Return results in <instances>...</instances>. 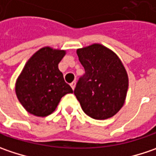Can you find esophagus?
I'll use <instances>...</instances> for the list:
<instances>
[{"label":"esophagus","mask_w":156,"mask_h":156,"mask_svg":"<svg viewBox=\"0 0 156 156\" xmlns=\"http://www.w3.org/2000/svg\"><path fill=\"white\" fill-rule=\"evenodd\" d=\"M75 86H76V81H73L72 83H71V87L74 90L75 89Z\"/></svg>","instance_id":"obj_1"}]
</instances>
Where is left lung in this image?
<instances>
[{"mask_svg":"<svg viewBox=\"0 0 156 156\" xmlns=\"http://www.w3.org/2000/svg\"><path fill=\"white\" fill-rule=\"evenodd\" d=\"M85 69L74 94L83 111L91 118H111L124 105L128 78L117 55L101 44H94L77 51Z\"/></svg>","mask_w":156,"mask_h":156,"instance_id":"obj_1","label":"left lung"}]
</instances>
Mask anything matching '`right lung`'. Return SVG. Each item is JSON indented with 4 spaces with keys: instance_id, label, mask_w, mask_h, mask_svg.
Wrapping results in <instances>:
<instances>
[{
    "instance_id": "add662e5",
    "label": "right lung",
    "mask_w": 156,
    "mask_h": 156,
    "mask_svg": "<svg viewBox=\"0 0 156 156\" xmlns=\"http://www.w3.org/2000/svg\"><path fill=\"white\" fill-rule=\"evenodd\" d=\"M65 55V51L42 48L27 62L17 78V98L31 114L40 117L51 114L63 96L73 92L58 69Z\"/></svg>"
}]
</instances>
